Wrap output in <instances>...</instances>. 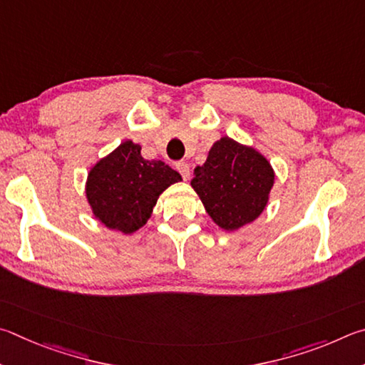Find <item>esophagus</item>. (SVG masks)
I'll list each match as a JSON object with an SVG mask.
<instances>
[{
    "label": "esophagus",
    "mask_w": 365,
    "mask_h": 365,
    "mask_svg": "<svg viewBox=\"0 0 365 365\" xmlns=\"http://www.w3.org/2000/svg\"><path fill=\"white\" fill-rule=\"evenodd\" d=\"M176 170L181 173V176H182V179H189V176H190V168H189V165L186 163V162H178L176 163Z\"/></svg>",
    "instance_id": "esophagus-1"
}]
</instances>
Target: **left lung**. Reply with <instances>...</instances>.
I'll list each match as a JSON object with an SVG mask.
<instances>
[{"instance_id": "8db88e82", "label": "left lung", "mask_w": 365, "mask_h": 365, "mask_svg": "<svg viewBox=\"0 0 365 365\" xmlns=\"http://www.w3.org/2000/svg\"><path fill=\"white\" fill-rule=\"evenodd\" d=\"M216 225L235 231L263 213L274 186V170L253 147L221 138L190 181Z\"/></svg>"}]
</instances>
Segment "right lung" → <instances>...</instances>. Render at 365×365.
<instances>
[{
    "mask_svg": "<svg viewBox=\"0 0 365 365\" xmlns=\"http://www.w3.org/2000/svg\"><path fill=\"white\" fill-rule=\"evenodd\" d=\"M181 179L162 160H145L139 144L125 140L89 170L86 199L106 227L133 234L150 218L160 194Z\"/></svg>",
    "mask_w": 365,
    "mask_h": 365,
    "instance_id": "1",
    "label": "right lung"
}]
</instances>
